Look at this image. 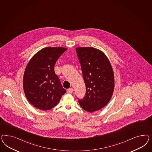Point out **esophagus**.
Returning a JSON list of instances; mask_svg holds the SVG:
<instances>
[{
    "label": "esophagus",
    "instance_id": "obj_1",
    "mask_svg": "<svg viewBox=\"0 0 152 152\" xmlns=\"http://www.w3.org/2000/svg\"><path fill=\"white\" fill-rule=\"evenodd\" d=\"M74 92V89L73 88H69V89H68L67 90V92L69 93V94H72Z\"/></svg>",
    "mask_w": 152,
    "mask_h": 152
}]
</instances>
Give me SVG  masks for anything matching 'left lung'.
Wrapping results in <instances>:
<instances>
[{
  "instance_id": "left-lung-1",
  "label": "left lung",
  "mask_w": 152,
  "mask_h": 152,
  "mask_svg": "<svg viewBox=\"0 0 152 152\" xmlns=\"http://www.w3.org/2000/svg\"><path fill=\"white\" fill-rule=\"evenodd\" d=\"M86 86V95L80 105L89 113L99 110L110 100L114 89V75L105 54L95 48H76Z\"/></svg>"
}]
</instances>
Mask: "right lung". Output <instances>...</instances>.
Returning a JSON list of instances; mask_svg holds the SVG:
<instances>
[{
  "label": "right lung",
  "mask_w": 152,
  "mask_h": 152,
  "mask_svg": "<svg viewBox=\"0 0 152 152\" xmlns=\"http://www.w3.org/2000/svg\"><path fill=\"white\" fill-rule=\"evenodd\" d=\"M67 50L47 47L38 51L28 63L23 76V90L28 101L37 109L50 110L66 93L54 67L57 59Z\"/></svg>",
  "instance_id": "right-lung-1"
}]
</instances>
